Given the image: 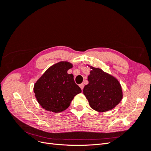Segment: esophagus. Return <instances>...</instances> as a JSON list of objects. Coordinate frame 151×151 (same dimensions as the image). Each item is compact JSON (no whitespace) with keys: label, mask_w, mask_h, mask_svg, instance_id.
I'll return each mask as SVG.
<instances>
[{"label":"esophagus","mask_w":151,"mask_h":151,"mask_svg":"<svg viewBox=\"0 0 151 151\" xmlns=\"http://www.w3.org/2000/svg\"><path fill=\"white\" fill-rule=\"evenodd\" d=\"M79 87H80L81 89L82 90H83L84 85V84H79Z\"/></svg>","instance_id":"esophagus-1"}]
</instances>
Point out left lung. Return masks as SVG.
<instances>
[{
    "instance_id": "obj_1",
    "label": "left lung",
    "mask_w": 151,
    "mask_h": 151,
    "mask_svg": "<svg viewBox=\"0 0 151 151\" xmlns=\"http://www.w3.org/2000/svg\"><path fill=\"white\" fill-rule=\"evenodd\" d=\"M88 80L83 93L90 106L94 110L104 112L115 108L122 99V90L119 82L115 77L98 68L90 67Z\"/></svg>"
}]
</instances>
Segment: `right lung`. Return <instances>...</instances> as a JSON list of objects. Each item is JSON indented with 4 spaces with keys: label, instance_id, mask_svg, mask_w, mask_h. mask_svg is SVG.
I'll list each match as a JSON object with an SVG mask.
<instances>
[{
    "label": "right lung",
    "instance_id": "right-lung-1",
    "mask_svg": "<svg viewBox=\"0 0 151 151\" xmlns=\"http://www.w3.org/2000/svg\"><path fill=\"white\" fill-rule=\"evenodd\" d=\"M72 67L69 62H58L50 67L35 83L36 98L46 110L53 113L64 111L75 96L81 93L74 76L67 74Z\"/></svg>",
    "mask_w": 151,
    "mask_h": 151
}]
</instances>
